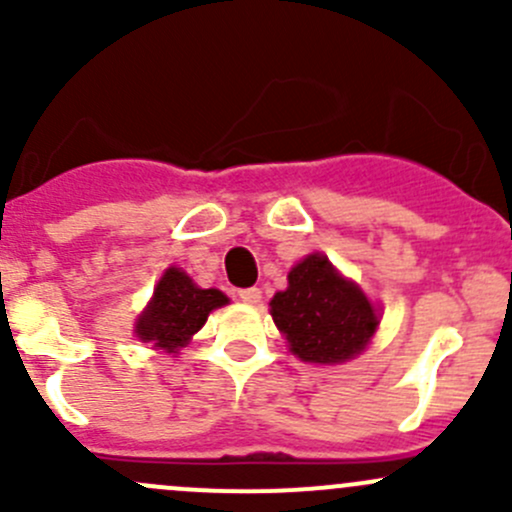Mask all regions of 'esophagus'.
Masks as SVG:
<instances>
[{
	"mask_svg": "<svg viewBox=\"0 0 512 512\" xmlns=\"http://www.w3.org/2000/svg\"><path fill=\"white\" fill-rule=\"evenodd\" d=\"M240 299L247 304H257L262 299V292L257 287H247V289H240Z\"/></svg>",
	"mask_w": 512,
	"mask_h": 512,
	"instance_id": "34e87169",
	"label": "esophagus"
}]
</instances>
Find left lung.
<instances>
[{"label": "left lung", "mask_w": 512, "mask_h": 512, "mask_svg": "<svg viewBox=\"0 0 512 512\" xmlns=\"http://www.w3.org/2000/svg\"><path fill=\"white\" fill-rule=\"evenodd\" d=\"M287 280L285 292L272 297L270 312L292 354L312 364H339L369 344L379 324L376 309L327 257H304Z\"/></svg>", "instance_id": "1"}]
</instances>
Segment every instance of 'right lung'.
<instances>
[{"label": "right lung", "mask_w": 512, "mask_h": 512, "mask_svg": "<svg viewBox=\"0 0 512 512\" xmlns=\"http://www.w3.org/2000/svg\"><path fill=\"white\" fill-rule=\"evenodd\" d=\"M227 304L220 289H200L178 267L160 277L156 294L136 324V334L153 347L175 352L205 324L213 309Z\"/></svg>", "instance_id": "add662e5"}]
</instances>
